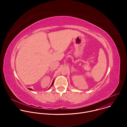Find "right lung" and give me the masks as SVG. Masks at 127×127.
Masks as SVG:
<instances>
[{
    "instance_id": "add662e5",
    "label": "right lung",
    "mask_w": 127,
    "mask_h": 127,
    "mask_svg": "<svg viewBox=\"0 0 127 127\" xmlns=\"http://www.w3.org/2000/svg\"><path fill=\"white\" fill-rule=\"evenodd\" d=\"M54 80H53V82H52V84H51V86H50V87H49V89H50V88H51V86H52V85H53V84H54ZM28 89H29V90H32V89H31V88H28Z\"/></svg>"
}]
</instances>
